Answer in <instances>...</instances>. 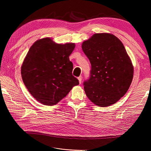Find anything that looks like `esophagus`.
I'll use <instances>...</instances> for the list:
<instances>
[{"label":"esophagus","instance_id":"esophagus-1","mask_svg":"<svg viewBox=\"0 0 151 151\" xmlns=\"http://www.w3.org/2000/svg\"><path fill=\"white\" fill-rule=\"evenodd\" d=\"M77 79H78V80H79V83L81 84V83H82V79H83V77H82V76H79Z\"/></svg>","mask_w":151,"mask_h":151}]
</instances>
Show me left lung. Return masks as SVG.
Instances as JSON below:
<instances>
[{"label": "left lung", "instance_id": "8db88e82", "mask_svg": "<svg viewBox=\"0 0 151 151\" xmlns=\"http://www.w3.org/2000/svg\"><path fill=\"white\" fill-rule=\"evenodd\" d=\"M91 65L84 83L88 98L96 105L108 106L125 94L133 79L134 68L121 41L109 33H96L82 45Z\"/></svg>", "mask_w": 151, "mask_h": 151}]
</instances>
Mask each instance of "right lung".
<instances>
[{"instance_id":"obj_1","label":"right lung","mask_w":151,"mask_h":151,"mask_svg":"<svg viewBox=\"0 0 151 151\" xmlns=\"http://www.w3.org/2000/svg\"><path fill=\"white\" fill-rule=\"evenodd\" d=\"M74 48V43L57 44L49 38L36 41L31 47L22 63L21 76L26 88L38 101L53 106L79 85L69 60Z\"/></svg>"}]
</instances>
